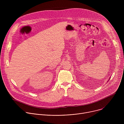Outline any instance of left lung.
Returning a JSON list of instances; mask_svg holds the SVG:
<instances>
[{"instance_id":"obj_1","label":"left lung","mask_w":124,"mask_h":124,"mask_svg":"<svg viewBox=\"0 0 124 124\" xmlns=\"http://www.w3.org/2000/svg\"><path fill=\"white\" fill-rule=\"evenodd\" d=\"M109 79H110V78H109Z\"/></svg>"}]
</instances>
